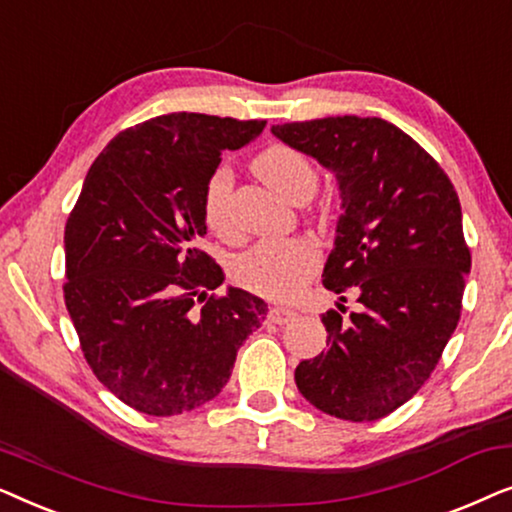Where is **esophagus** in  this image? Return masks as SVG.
<instances>
[{"mask_svg":"<svg viewBox=\"0 0 512 512\" xmlns=\"http://www.w3.org/2000/svg\"><path fill=\"white\" fill-rule=\"evenodd\" d=\"M268 317L272 324H289V321L296 319V312L289 310V307H272Z\"/></svg>","mask_w":512,"mask_h":512,"instance_id":"obj_1","label":"esophagus"}]
</instances>
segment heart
I'll return each mask as SVG.
<instances>
[{"mask_svg": "<svg viewBox=\"0 0 512 512\" xmlns=\"http://www.w3.org/2000/svg\"><path fill=\"white\" fill-rule=\"evenodd\" d=\"M251 170L272 191L291 202H305L317 188V170L312 160L286 144H270L251 160ZM230 195L233 174L219 167L209 174L202 193V214L207 226L219 235L230 233ZM319 265V254L312 242L303 237L263 240L247 251L235 265V275L242 286L265 298L286 300L303 289Z\"/></svg>", "mask_w": 512, "mask_h": 512, "instance_id": "1", "label": "heart"}]
</instances>
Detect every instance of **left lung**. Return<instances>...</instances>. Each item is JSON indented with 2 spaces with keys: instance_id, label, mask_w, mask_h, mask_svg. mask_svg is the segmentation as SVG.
I'll list each match as a JSON object with an SVG mask.
<instances>
[{
  "instance_id": "1",
  "label": "left lung",
  "mask_w": 512,
  "mask_h": 512,
  "mask_svg": "<svg viewBox=\"0 0 512 512\" xmlns=\"http://www.w3.org/2000/svg\"><path fill=\"white\" fill-rule=\"evenodd\" d=\"M340 184L328 291L359 293L321 321L326 349L300 361L307 401L347 422H375L408 403L436 370L461 317L471 249L452 181L410 135L382 118L328 116L272 125ZM342 303L347 298L342 296Z\"/></svg>"
}]
</instances>
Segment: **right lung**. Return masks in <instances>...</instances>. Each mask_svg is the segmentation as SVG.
<instances>
[{"label":"right lung","instance_id":"1","mask_svg":"<svg viewBox=\"0 0 512 512\" xmlns=\"http://www.w3.org/2000/svg\"><path fill=\"white\" fill-rule=\"evenodd\" d=\"M263 128L179 111L118 132L69 212L67 312L97 380L137 412L172 417L212 401L265 321L261 298L209 293L223 270L200 249L209 174Z\"/></svg>","mask_w":512,"mask_h":512}]
</instances>
